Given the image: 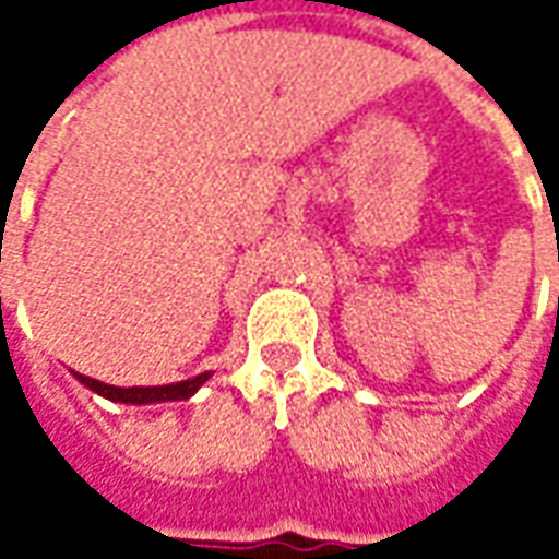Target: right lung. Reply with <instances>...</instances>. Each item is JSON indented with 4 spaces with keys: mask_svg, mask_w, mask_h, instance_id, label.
<instances>
[{
    "mask_svg": "<svg viewBox=\"0 0 559 559\" xmlns=\"http://www.w3.org/2000/svg\"><path fill=\"white\" fill-rule=\"evenodd\" d=\"M86 389H93L96 395L108 397V401H120V404H158V401H186L192 397L204 382L211 379V373H199L192 379H183V382H170V385H133V389H120V385H105L98 379H90V376L74 373Z\"/></svg>",
    "mask_w": 559,
    "mask_h": 559,
    "instance_id": "1",
    "label": "right lung"
}]
</instances>
